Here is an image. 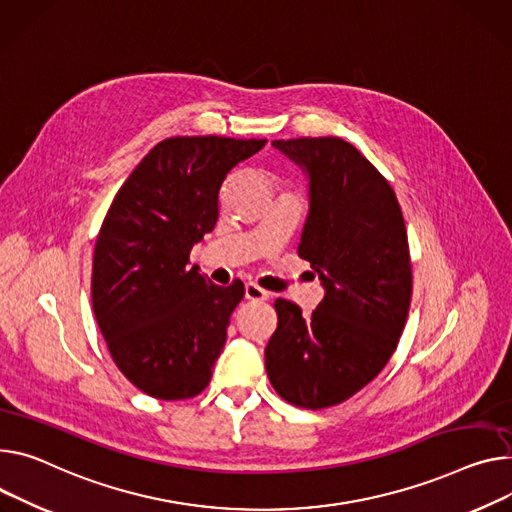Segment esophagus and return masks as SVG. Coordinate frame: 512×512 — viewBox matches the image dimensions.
Masks as SVG:
<instances>
[{
	"instance_id": "34e87169",
	"label": "esophagus",
	"mask_w": 512,
	"mask_h": 512,
	"mask_svg": "<svg viewBox=\"0 0 512 512\" xmlns=\"http://www.w3.org/2000/svg\"><path fill=\"white\" fill-rule=\"evenodd\" d=\"M244 295H246L248 301H268V293L264 289H260L258 285H254V283L246 285Z\"/></svg>"
}]
</instances>
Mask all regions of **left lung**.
Instances as JSON below:
<instances>
[{"instance_id":"left-lung-1","label":"left lung","mask_w":512,"mask_h":512,"mask_svg":"<svg viewBox=\"0 0 512 512\" xmlns=\"http://www.w3.org/2000/svg\"><path fill=\"white\" fill-rule=\"evenodd\" d=\"M307 178L299 256L320 274L311 316L277 299L266 373L279 396L320 410L348 400L387 365L404 330L412 268L396 192L357 147L338 137L272 141Z\"/></svg>"}]
</instances>
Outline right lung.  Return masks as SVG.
I'll return each instance as SVG.
<instances>
[{"label": "right lung", "instance_id": "1", "mask_svg": "<svg viewBox=\"0 0 512 512\" xmlns=\"http://www.w3.org/2000/svg\"><path fill=\"white\" fill-rule=\"evenodd\" d=\"M266 139L172 137L116 192L92 266V305L123 375L157 400L201 393L221 355L244 285H213L188 268L219 219L227 174Z\"/></svg>", "mask_w": 512, "mask_h": 512}]
</instances>
